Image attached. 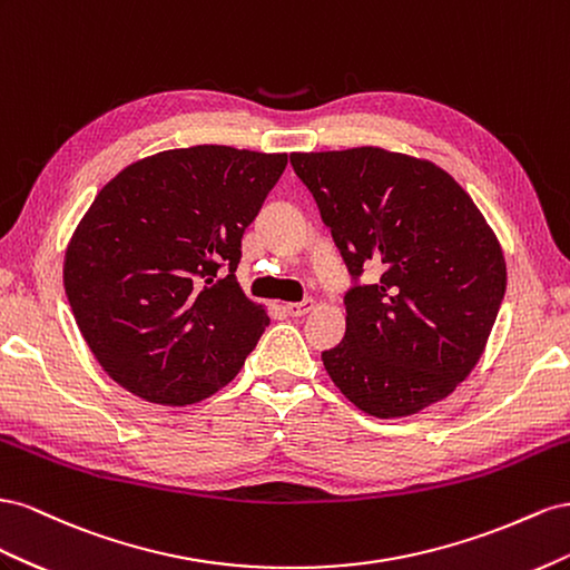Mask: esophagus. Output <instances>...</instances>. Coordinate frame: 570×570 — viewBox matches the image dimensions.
<instances>
[{
  "mask_svg": "<svg viewBox=\"0 0 570 570\" xmlns=\"http://www.w3.org/2000/svg\"><path fill=\"white\" fill-rule=\"evenodd\" d=\"M315 307V301L313 298H305V301H301V303H286V313L291 315V317H303V315H307Z\"/></svg>",
  "mask_w": 570,
  "mask_h": 570,
  "instance_id": "1",
  "label": "esophagus"
}]
</instances>
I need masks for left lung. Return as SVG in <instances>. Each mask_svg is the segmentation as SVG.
<instances>
[{
  "label": "left lung",
  "mask_w": 570,
  "mask_h": 570,
  "mask_svg": "<svg viewBox=\"0 0 570 570\" xmlns=\"http://www.w3.org/2000/svg\"><path fill=\"white\" fill-rule=\"evenodd\" d=\"M351 274L346 336L322 353L332 382L377 417L444 399L480 361L507 263L470 195L430 161L353 148L294 153ZM380 268L375 285L364 267Z\"/></svg>",
  "instance_id": "left-lung-1"
}]
</instances>
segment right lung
<instances>
[{"label":"right lung","instance_id":"add662e5","mask_svg":"<svg viewBox=\"0 0 570 570\" xmlns=\"http://www.w3.org/2000/svg\"><path fill=\"white\" fill-rule=\"evenodd\" d=\"M288 155L195 145L145 157L97 193L63 288L107 375L161 405L229 384L269 317L236 282L240 238Z\"/></svg>","mask_w":570,"mask_h":570}]
</instances>
